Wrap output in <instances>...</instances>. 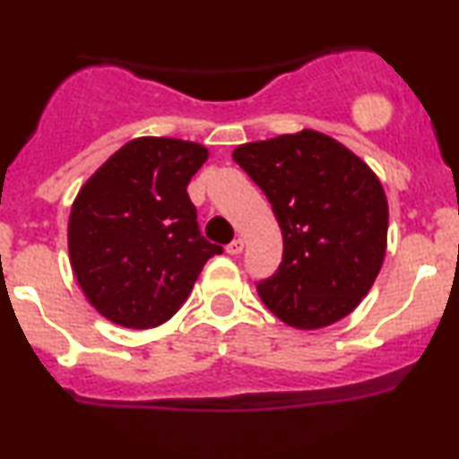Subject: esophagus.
I'll use <instances>...</instances> for the list:
<instances>
[{"mask_svg":"<svg viewBox=\"0 0 459 459\" xmlns=\"http://www.w3.org/2000/svg\"><path fill=\"white\" fill-rule=\"evenodd\" d=\"M226 252H229V255H241V252H244V239H233L230 241L229 246H226Z\"/></svg>","mask_w":459,"mask_h":459,"instance_id":"esophagus-1","label":"esophagus"}]
</instances>
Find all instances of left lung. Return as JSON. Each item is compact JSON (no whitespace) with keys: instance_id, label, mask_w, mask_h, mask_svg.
Segmentation results:
<instances>
[{"instance_id":"obj_1","label":"left lung","mask_w":459,"mask_h":459,"mask_svg":"<svg viewBox=\"0 0 459 459\" xmlns=\"http://www.w3.org/2000/svg\"><path fill=\"white\" fill-rule=\"evenodd\" d=\"M233 160L265 192L282 263L256 291L278 319L319 330L354 310L386 256L388 200L376 172L315 129L247 142Z\"/></svg>"}]
</instances>
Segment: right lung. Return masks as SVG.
<instances>
[{
  "label": "right lung",
  "instance_id": "1",
  "mask_svg": "<svg viewBox=\"0 0 459 459\" xmlns=\"http://www.w3.org/2000/svg\"><path fill=\"white\" fill-rule=\"evenodd\" d=\"M207 146L144 135L120 146L79 187L68 215V259L105 319L149 330L183 307L204 263L222 255L198 230L189 178Z\"/></svg>",
  "mask_w": 459,
  "mask_h": 459
}]
</instances>
